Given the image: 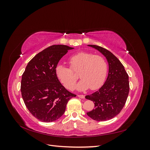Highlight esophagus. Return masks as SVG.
Listing matches in <instances>:
<instances>
[{
  "label": "esophagus",
  "instance_id": "1",
  "mask_svg": "<svg viewBox=\"0 0 150 150\" xmlns=\"http://www.w3.org/2000/svg\"><path fill=\"white\" fill-rule=\"evenodd\" d=\"M78 96L79 98H81V99H84V98H85L84 95H81V94H79V95H78Z\"/></svg>",
  "mask_w": 150,
  "mask_h": 150
}]
</instances>
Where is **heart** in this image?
I'll list each match as a JSON object with an SVG mask.
<instances>
[{
	"instance_id": "b5f03b06",
	"label": "heart",
	"mask_w": 150,
	"mask_h": 150,
	"mask_svg": "<svg viewBox=\"0 0 150 150\" xmlns=\"http://www.w3.org/2000/svg\"><path fill=\"white\" fill-rule=\"evenodd\" d=\"M70 68L61 64L56 67L57 78L67 89L72 90L78 78L76 73L79 72L82 79L76 86L79 91H85L90 88L96 90L103 84L105 81L108 65L106 60L99 55L88 52H81L72 56L69 59Z\"/></svg>"
}]
</instances>
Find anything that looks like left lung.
Returning <instances> with one entry per match:
<instances>
[{
    "mask_svg": "<svg viewBox=\"0 0 150 150\" xmlns=\"http://www.w3.org/2000/svg\"><path fill=\"white\" fill-rule=\"evenodd\" d=\"M88 46L96 49L106 58L109 71L102 87L85 97L94 103V109L87 115L95 121H107L118 115L124 107L129 91V77L123 65L112 53L96 45Z\"/></svg>",
    "mask_w": 150,
    "mask_h": 150,
    "instance_id": "1",
    "label": "left lung"
}]
</instances>
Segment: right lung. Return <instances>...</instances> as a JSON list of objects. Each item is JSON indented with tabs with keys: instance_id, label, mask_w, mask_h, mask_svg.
I'll list each match as a JSON object with an SVG mask.
<instances>
[{
	"instance_id": "right-lung-1",
	"label": "right lung",
	"mask_w": 150,
	"mask_h": 150,
	"mask_svg": "<svg viewBox=\"0 0 150 150\" xmlns=\"http://www.w3.org/2000/svg\"><path fill=\"white\" fill-rule=\"evenodd\" d=\"M73 49L66 45L45 49L29 62L22 74V97L30 112L40 121L49 122L59 118L68 101L76 96L61 84L56 74L59 61Z\"/></svg>"
}]
</instances>
